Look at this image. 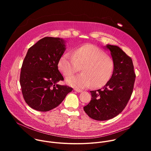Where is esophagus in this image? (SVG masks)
Masks as SVG:
<instances>
[{
    "instance_id": "1",
    "label": "esophagus",
    "mask_w": 151,
    "mask_h": 151,
    "mask_svg": "<svg viewBox=\"0 0 151 151\" xmlns=\"http://www.w3.org/2000/svg\"><path fill=\"white\" fill-rule=\"evenodd\" d=\"M74 90L76 91H77L78 93H81V92L82 91V90H80V89H78V88H74Z\"/></svg>"
}]
</instances>
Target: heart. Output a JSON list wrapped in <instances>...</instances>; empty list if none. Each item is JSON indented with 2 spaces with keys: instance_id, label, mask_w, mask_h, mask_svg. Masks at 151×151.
<instances>
[{
  "instance_id": "obj_1",
  "label": "heart",
  "mask_w": 151,
  "mask_h": 151,
  "mask_svg": "<svg viewBox=\"0 0 151 151\" xmlns=\"http://www.w3.org/2000/svg\"><path fill=\"white\" fill-rule=\"evenodd\" d=\"M59 70L65 78H69L81 70V74L67 80V83L79 88L91 85L93 88L104 86L112 78L115 69L113 59L100 48L92 44H84L76 48L73 54L67 52L60 58Z\"/></svg>"
}]
</instances>
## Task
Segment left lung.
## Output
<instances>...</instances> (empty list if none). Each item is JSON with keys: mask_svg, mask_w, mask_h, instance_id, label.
Masks as SVG:
<instances>
[{"mask_svg": "<svg viewBox=\"0 0 151 151\" xmlns=\"http://www.w3.org/2000/svg\"><path fill=\"white\" fill-rule=\"evenodd\" d=\"M115 63L110 81L99 90L91 91V100L83 107L90 118L97 121L112 119L119 115L130 99L136 78L132 59L119 47L107 45Z\"/></svg>", "mask_w": 151, "mask_h": 151, "instance_id": "1", "label": "left lung"}]
</instances>
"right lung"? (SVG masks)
I'll use <instances>...</instances> for the list:
<instances>
[{"instance_id": "add662e5", "label": "right lung", "mask_w": 151, "mask_h": 151, "mask_svg": "<svg viewBox=\"0 0 151 151\" xmlns=\"http://www.w3.org/2000/svg\"><path fill=\"white\" fill-rule=\"evenodd\" d=\"M64 46L59 37H45L27 52L19 82L25 101L35 110L47 112L55 108L73 90L68 85L57 83L64 80L58 63L65 51Z\"/></svg>"}]
</instances>
